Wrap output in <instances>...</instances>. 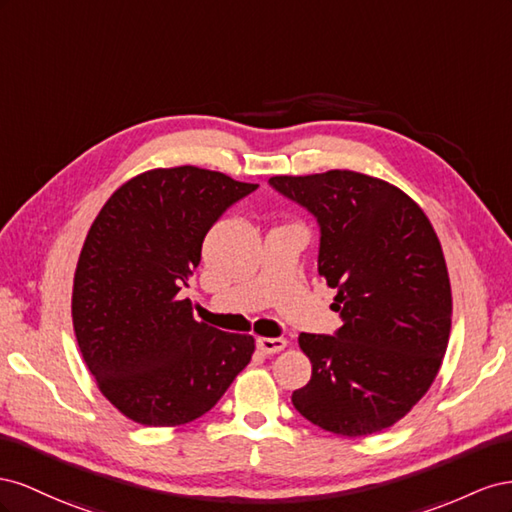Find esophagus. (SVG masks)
Masks as SVG:
<instances>
[{
  "label": "esophagus",
  "instance_id": "esophagus-1",
  "mask_svg": "<svg viewBox=\"0 0 512 512\" xmlns=\"http://www.w3.org/2000/svg\"><path fill=\"white\" fill-rule=\"evenodd\" d=\"M285 347H287L285 339H268V337L257 339V349L261 354H279Z\"/></svg>",
  "mask_w": 512,
  "mask_h": 512
}]
</instances>
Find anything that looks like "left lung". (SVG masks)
<instances>
[{
    "label": "left lung",
    "mask_w": 512,
    "mask_h": 512,
    "mask_svg": "<svg viewBox=\"0 0 512 512\" xmlns=\"http://www.w3.org/2000/svg\"><path fill=\"white\" fill-rule=\"evenodd\" d=\"M270 184L317 218V270L343 319L337 337H298L313 373L291 403L330 433L384 431L425 397L448 347L452 294L437 233L410 195L371 175L332 169Z\"/></svg>",
    "instance_id": "8db88e82"
}]
</instances>
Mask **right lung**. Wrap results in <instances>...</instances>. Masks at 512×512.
<instances>
[{
	"label": "right lung",
	"mask_w": 512,
	"mask_h": 512,
	"mask_svg": "<svg viewBox=\"0 0 512 512\" xmlns=\"http://www.w3.org/2000/svg\"><path fill=\"white\" fill-rule=\"evenodd\" d=\"M255 188L193 165L150 169L124 182L87 231L72 326L98 390L139 425L193 422L251 362V334L197 321L178 294L210 227Z\"/></svg>",
	"instance_id": "1"
}]
</instances>
